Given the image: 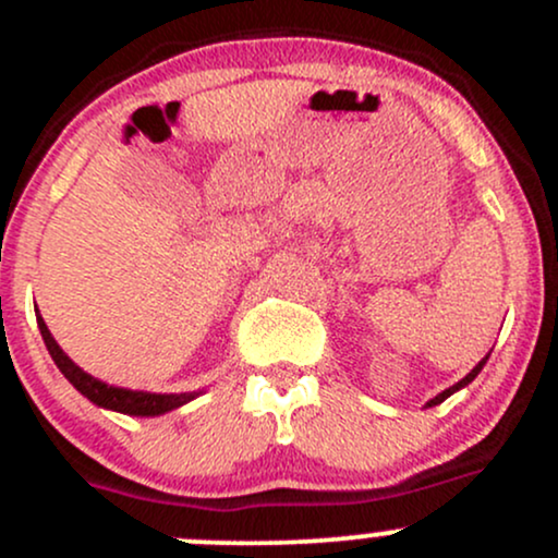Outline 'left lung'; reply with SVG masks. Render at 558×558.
<instances>
[{"label":"left lung","instance_id":"left-lung-1","mask_svg":"<svg viewBox=\"0 0 558 558\" xmlns=\"http://www.w3.org/2000/svg\"><path fill=\"white\" fill-rule=\"evenodd\" d=\"M486 357H489V355H486ZM486 357H481V361L476 363V366H473V368H471V372H468V374H465V377H462V379H460V383H457V385H451V387H447V390H444V392H438V396H436V398H430V401H427V403H425V407H438V403H444V401H447V398H449V396H454V392H457V390H462V387H468V385H471V383H473V379H476V377H478V372H481V368H484Z\"/></svg>","mask_w":558,"mask_h":558}]
</instances>
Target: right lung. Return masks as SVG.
<instances>
[{
	"instance_id": "1",
	"label": "right lung",
	"mask_w": 558,
	"mask_h": 558,
	"mask_svg": "<svg viewBox=\"0 0 558 558\" xmlns=\"http://www.w3.org/2000/svg\"><path fill=\"white\" fill-rule=\"evenodd\" d=\"M37 324H39V331H43L47 353L52 355V361H56V366L61 368L63 377L77 387L87 401L96 403V407H101V409H109V412L131 414V417H160V414H168V412H173V409L184 407V403L195 401V398L203 392V390L146 392V390H128V387H114V385L101 383V379H96L93 374L82 372L77 363L63 353L61 344L52 339L50 328H47L43 315H39V310H37Z\"/></svg>"
}]
</instances>
